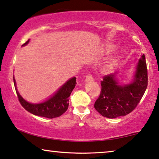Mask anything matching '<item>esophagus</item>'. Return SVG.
Segmentation results:
<instances>
[{
    "label": "esophagus",
    "instance_id": "1",
    "mask_svg": "<svg viewBox=\"0 0 159 159\" xmlns=\"http://www.w3.org/2000/svg\"><path fill=\"white\" fill-rule=\"evenodd\" d=\"M92 80H93V78L91 75L89 74L86 77V81H92Z\"/></svg>",
    "mask_w": 159,
    "mask_h": 159
}]
</instances>
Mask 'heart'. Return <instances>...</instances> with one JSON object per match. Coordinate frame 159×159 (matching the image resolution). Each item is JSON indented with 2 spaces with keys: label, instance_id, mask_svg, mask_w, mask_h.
Segmentation results:
<instances>
[{
  "label": "heart",
  "instance_id": "obj_1",
  "mask_svg": "<svg viewBox=\"0 0 159 159\" xmlns=\"http://www.w3.org/2000/svg\"><path fill=\"white\" fill-rule=\"evenodd\" d=\"M115 48L116 47L115 45H113V44H107V47H106V51L107 52H112V51H114L115 50ZM116 60H117V59H113L112 61H111L110 62V64L109 65L108 67L109 68H111V67H112L114 65H115V63L116 62Z\"/></svg>",
  "mask_w": 159,
  "mask_h": 159
}]
</instances>
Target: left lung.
<instances>
[{"label":"left lung","mask_w":159,"mask_h":159,"mask_svg":"<svg viewBox=\"0 0 159 159\" xmlns=\"http://www.w3.org/2000/svg\"><path fill=\"white\" fill-rule=\"evenodd\" d=\"M116 73L104 75L101 81V92L94 108L103 117L116 118L127 115L136 108L148 86V70L145 55L140 57L133 82L120 86Z\"/></svg>","instance_id":"8db88e82"}]
</instances>
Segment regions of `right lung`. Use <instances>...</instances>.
<instances>
[{"label":"right lung","instance_id":"right-lung-1","mask_svg":"<svg viewBox=\"0 0 159 159\" xmlns=\"http://www.w3.org/2000/svg\"><path fill=\"white\" fill-rule=\"evenodd\" d=\"M29 40L23 44V46L27 44ZM13 82L16 86L14 79H13ZM75 85H76V78H72L68 80L53 97L49 99L48 101L41 103V104L29 103L20 96L16 88V91L20 104L26 111L34 115L52 119V118L60 117L67 111L69 105V97L73 89L75 88Z\"/></svg>","mask_w":159,"mask_h":159}]
</instances>
